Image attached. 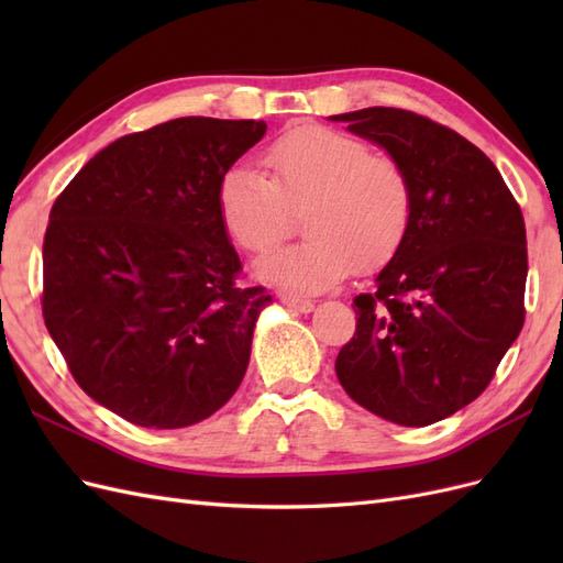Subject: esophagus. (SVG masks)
Returning a JSON list of instances; mask_svg holds the SVG:
<instances>
[{
  "label": "esophagus",
  "instance_id": "34e87169",
  "mask_svg": "<svg viewBox=\"0 0 563 563\" xmlns=\"http://www.w3.org/2000/svg\"><path fill=\"white\" fill-rule=\"evenodd\" d=\"M282 302L286 305V308H291V310H296V312H305V314L314 310V302H312V300L298 298V296H291V294H284V296H282Z\"/></svg>",
  "mask_w": 563,
  "mask_h": 563
}]
</instances>
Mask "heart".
Masks as SVG:
<instances>
[{"mask_svg": "<svg viewBox=\"0 0 563 563\" xmlns=\"http://www.w3.org/2000/svg\"><path fill=\"white\" fill-rule=\"evenodd\" d=\"M267 178L236 164L218 185V216L230 240L246 253H267L300 213L308 240L255 265L263 282L319 294L343 282L352 267L376 272L406 242L413 190L404 166L323 126L288 131L265 152Z\"/></svg>", "mask_w": 563, "mask_h": 563, "instance_id": "obj_1", "label": "heart"}]
</instances>
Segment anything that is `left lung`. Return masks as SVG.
Listing matches in <instances>:
<instances>
[{
  "label": "left lung",
  "mask_w": 563,
  "mask_h": 563,
  "mask_svg": "<svg viewBox=\"0 0 563 563\" xmlns=\"http://www.w3.org/2000/svg\"><path fill=\"white\" fill-rule=\"evenodd\" d=\"M331 119L397 159L413 190L404 246L376 291L354 298L338 380L366 411L424 428L482 395L523 327V216L496 164L432 119L397 108Z\"/></svg>",
  "instance_id": "8db88e82"
}]
</instances>
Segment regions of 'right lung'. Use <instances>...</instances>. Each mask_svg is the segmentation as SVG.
Segmentation results:
<instances>
[{"label":"right lung","instance_id":"add662e5","mask_svg":"<svg viewBox=\"0 0 563 563\" xmlns=\"http://www.w3.org/2000/svg\"><path fill=\"white\" fill-rule=\"evenodd\" d=\"M267 131L180 117L110 143L65 187L44 236V323L77 385L141 428L213 416L240 387L272 296L242 263L218 185Z\"/></svg>","mask_w":563,"mask_h":563}]
</instances>
